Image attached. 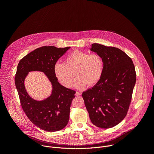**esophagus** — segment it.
<instances>
[{
	"mask_svg": "<svg viewBox=\"0 0 154 154\" xmlns=\"http://www.w3.org/2000/svg\"><path fill=\"white\" fill-rule=\"evenodd\" d=\"M80 95H81V93H80V92H78V91H77V92L75 93V96H80Z\"/></svg>",
	"mask_w": 154,
	"mask_h": 154,
	"instance_id": "esophagus-1",
	"label": "esophagus"
}]
</instances>
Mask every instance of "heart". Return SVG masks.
Returning a JSON list of instances; mask_svg holds the SVG:
<instances>
[{"instance_id": "obj_1", "label": "heart", "mask_w": 154, "mask_h": 154, "mask_svg": "<svg viewBox=\"0 0 154 154\" xmlns=\"http://www.w3.org/2000/svg\"><path fill=\"white\" fill-rule=\"evenodd\" d=\"M104 61L98 54H90L75 50L65 58L64 63H57L54 66L56 77L65 87H70L74 78V86L82 89L86 85L93 86L101 79Z\"/></svg>"}]
</instances>
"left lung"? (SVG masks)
Masks as SVG:
<instances>
[{"label":"left lung","instance_id":"1","mask_svg":"<svg viewBox=\"0 0 154 154\" xmlns=\"http://www.w3.org/2000/svg\"><path fill=\"white\" fill-rule=\"evenodd\" d=\"M91 51L104 61L101 79L82 97L91 122L102 128H112L127 115L136 82L135 66L122 51L94 43Z\"/></svg>","mask_w":154,"mask_h":154}]
</instances>
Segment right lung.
<instances>
[{"label":"right lung","mask_w":154,"mask_h":154,"mask_svg":"<svg viewBox=\"0 0 154 154\" xmlns=\"http://www.w3.org/2000/svg\"><path fill=\"white\" fill-rule=\"evenodd\" d=\"M69 49L70 47L42 46L22 58L17 67L14 81L22 108L33 124L51 132L66 126L69 119L71 104L75 97V91L61 85L54 73L57 61ZM32 71L45 73L51 82L53 90L48 98L36 101L27 93L24 81L28 72Z\"/></svg>","instance_id":"1"}]
</instances>
